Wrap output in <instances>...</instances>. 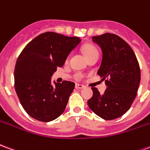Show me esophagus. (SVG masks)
Returning <instances> with one entry per match:
<instances>
[{"label":"esophagus","instance_id":"1","mask_svg":"<svg viewBox=\"0 0 150 150\" xmlns=\"http://www.w3.org/2000/svg\"><path fill=\"white\" fill-rule=\"evenodd\" d=\"M84 88L83 85L79 84V83H76V84H75V88H76V89H82V88Z\"/></svg>","mask_w":150,"mask_h":150}]
</instances>
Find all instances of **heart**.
Segmentation results:
<instances>
[{"mask_svg":"<svg viewBox=\"0 0 150 150\" xmlns=\"http://www.w3.org/2000/svg\"><path fill=\"white\" fill-rule=\"evenodd\" d=\"M83 52H84L85 56L87 57V56L91 54L92 53L98 52V50L94 46H92V45H87V46H85L83 47Z\"/></svg>","mask_w":150,"mask_h":150,"instance_id":"b5f03b06","label":"heart"}]
</instances>
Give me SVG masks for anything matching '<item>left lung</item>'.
Masks as SVG:
<instances>
[{
  "mask_svg": "<svg viewBox=\"0 0 150 150\" xmlns=\"http://www.w3.org/2000/svg\"><path fill=\"white\" fill-rule=\"evenodd\" d=\"M100 46L102 62L97 74L106 79L107 89L100 95L92 87L93 96L88 100L90 109L107 120L123 116L135 100L141 81V70L135 53L125 40L116 34L92 37Z\"/></svg>",
  "mask_w": 150,
  "mask_h": 150,
  "instance_id": "1",
  "label": "left lung"
}]
</instances>
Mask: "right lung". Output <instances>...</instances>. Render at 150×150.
<instances>
[{"instance_id":"1","label":"right lung","mask_w":150,"mask_h":150,"mask_svg":"<svg viewBox=\"0 0 150 150\" xmlns=\"http://www.w3.org/2000/svg\"><path fill=\"white\" fill-rule=\"evenodd\" d=\"M80 41L79 38L46 32L28 43L18 56L15 91L25 111L34 119L49 122L65 110L75 83L65 80L52 86L50 78Z\"/></svg>"}]
</instances>
